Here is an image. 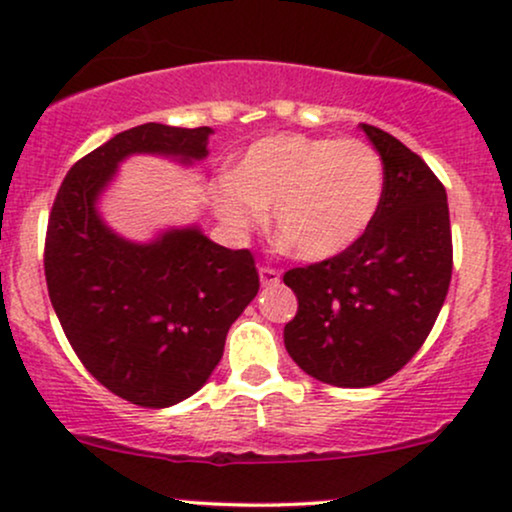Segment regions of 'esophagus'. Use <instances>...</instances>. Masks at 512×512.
I'll return each instance as SVG.
<instances>
[{
    "mask_svg": "<svg viewBox=\"0 0 512 512\" xmlns=\"http://www.w3.org/2000/svg\"><path fill=\"white\" fill-rule=\"evenodd\" d=\"M281 279V272L276 267H269V264H262L260 267V281L262 286H276Z\"/></svg>",
    "mask_w": 512,
    "mask_h": 512,
    "instance_id": "1",
    "label": "esophagus"
}]
</instances>
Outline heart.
I'll use <instances>...</instances> for the list:
<instances>
[{"label": "heart", "mask_w": 512, "mask_h": 512, "mask_svg": "<svg viewBox=\"0 0 512 512\" xmlns=\"http://www.w3.org/2000/svg\"><path fill=\"white\" fill-rule=\"evenodd\" d=\"M383 192V158L363 139L274 134L216 182L214 209L236 236L260 228L274 209L276 231L298 257L327 260L368 231Z\"/></svg>", "instance_id": "heart-1"}]
</instances>
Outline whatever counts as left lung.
I'll use <instances>...</instances> for the list:
<instances>
[{"mask_svg":"<svg viewBox=\"0 0 512 512\" xmlns=\"http://www.w3.org/2000/svg\"><path fill=\"white\" fill-rule=\"evenodd\" d=\"M361 129L385 168L378 216L351 248L284 274L298 298L286 351L337 387L378 385L407 366L436 325L452 276L443 182L392 134Z\"/></svg>","mask_w":512,"mask_h":512,"instance_id":"1","label":"left lung"}]
</instances>
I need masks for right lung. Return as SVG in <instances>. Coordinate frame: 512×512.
<instances>
[{
	"label": "right lung",
	"instance_id": "add662e5",
	"mask_svg": "<svg viewBox=\"0 0 512 512\" xmlns=\"http://www.w3.org/2000/svg\"><path fill=\"white\" fill-rule=\"evenodd\" d=\"M209 127L158 122L125 129L74 163L45 233V281L74 354L103 387L139 407L187 399L209 380L226 334L260 291L250 250L197 228L137 245L115 236L96 197L129 154L207 156Z\"/></svg>",
	"mask_w": 512,
	"mask_h": 512
}]
</instances>
